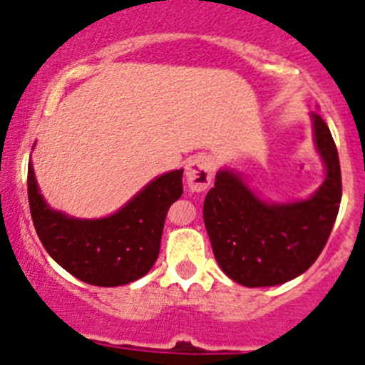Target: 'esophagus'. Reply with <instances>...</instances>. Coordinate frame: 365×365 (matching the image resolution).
Instances as JSON below:
<instances>
[{
    "mask_svg": "<svg viewBox=\"0 0 365 365\" xmlns=\"http://www.w3.org/2000/svg\"><path fill=\"white\" fill-rule=\"evenodd\" d=\"M213 179V163L206 155H195L186 166V182L192 192H204Z\"/></svg>",
    "mask_w": 365,
    "mask_h": 365,
    "instance_id": "34e87169",
    "label": "esophagus"
}]
</instances>
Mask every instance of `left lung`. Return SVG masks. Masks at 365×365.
<instances>
[{
  "label": "left lung",
  "instance_id": "1",
  "mask_svg": "<svg viewBox=\"0 0 365 365\" xmlns=\"http://www.w3.org/2000/svg\"><path fill=\"white\" fill-rule=\"evenodd\" d=\"M315 143L326 180L312 199L265 204L231 172L217 173L204 199V224L215 259L244 287H274L314 265L329 238L342 199L339 152L328 125L314 113Z\"/></svg>",
  "mask_w": 365,
  "mask_h": 365
}]
</instances>
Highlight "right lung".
I'll list each match as a JSON object with an SVG mask.
<instances>
[{
    "instance_id": "obj_1",
    "label": "right lung",
    "mask_w": 365,
    "mask_h": 365,
    "mask_svg": "<svg viewBox=\"0 0 365 365\" xmlns=\"http://www.w3.org/2000/svg\"><path fill=\"white\" fill-rule=\"evenodd\" d=\"M29 204L48 255L89 284L120 287L152 269L159 255L170 206L182 195V170L152 180L118 213L100 220H76L51 211L37 190L29 165Z\"/></svg>"
}]
</instances>
